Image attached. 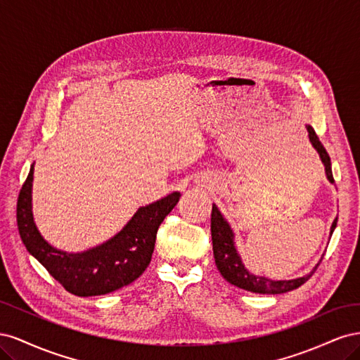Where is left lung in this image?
I'll return each mask as SVG.
<instances>
[{
  "label": "left lung",
  "mask_w": 360,
  "mask_h": 360,
  "mask_svg": "<svg viewBox=\"0 0 360 360\" xmlns=\"http://www.w3.org/2000/svg\"><path fill=\"white\" fill-rule=\"evenodd\" d=\"M307 130H308V136L312 147L317 150V153L323 162L326 177H328L330 183H333L335 180H333L330 158L328 155V151H326V148L320 143L319 136L315 135V130L309 124L307 126ZM336 222H338V217L330 226V236L335 230ZM212 242H213L214 263L217 270L221 271V275L230 282V284L238 288L248 290L250 292L282 294L291 290H296L312 276L315 269L319 266V264L315 266L311 274L297 279H290V281H271L264 276H255L252 274H249L248 269L242 263L240 255L237 254V249L234 245V233L231 230V226L224 219V216L219 212V209L216 207V204H213V209H212Z\"/></svg>",
  "instance_id": "obj_1"
}]
</instances>
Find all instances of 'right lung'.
<instances>
[{
	"label": "right lung",
	"instance_id": "obj_1",
	"mask_svg": "<svg viewBox=\"0 0 360 360\" xmlns=\"http://www.w3.org/2000/svg\"><path fill=\"white\" fill-rule=\"evenodd\" d=\"M32 174L34 167H31L18 197L16 221L20 238L49 275L79 297L112 292L143 275L153 255L159 225L180 200V192H172L156 202L139 207L123 230L103 245L81 254H68L52 248L32 219Z\"/></svg>",
	"mask_w": 360,
	"mask_h": 360
}]
</instances>
